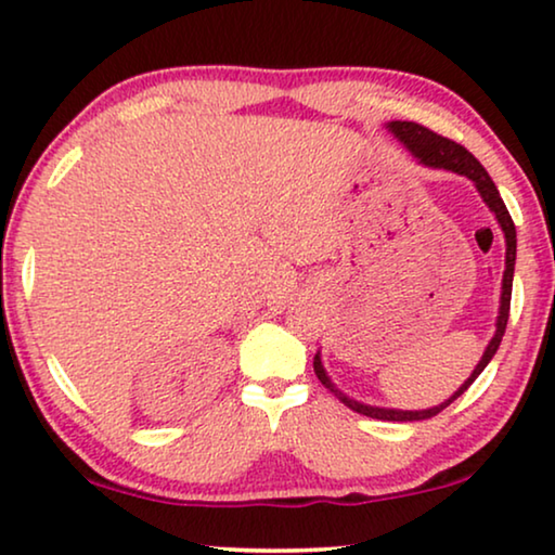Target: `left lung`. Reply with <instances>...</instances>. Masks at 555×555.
Segmentation results:
<instances>
[{
  "instance_id": "left-lung-1",
  "label": "left lung",
  "mask_w": 555,
  "mask_h": 555,
  "mask_svg": "<svg viewBox=\"0 0 555 555\" xmlns=\"http://www.w3.org/2000/svg\"><path fill=\"white\" fill-rule=\"evenodd\" d=\"M388 129H391L393 134L399 137L403 144H406V149H409L413 156H418L421 162L428 164V167L451 169V171L463 173V177H468L470 181H474L476 189L483 196V202L489 204V209L495 214V219H499L503 234H506V271H503L501 313H499V324H495V334L491 338L489 349H486V353H483V359L478 361V366L474 369V374L468 376V382L463 384L459 391L451 396L449 401H443L441 406H434V409H426V411H393V409L363 406V403L346 399L341 391H336L334 384L328 382L324 366H321V359L319 357L313 359V371H317L319 382L324 384L328 391H334L338 396V401H344L351 411L363 413V416H371V418H378V421H424V418L436 416V413H441L446 406H451V403L456 401L459 396L466 391L470 384L476 382L478 374H481V371L489 366V361L493 359V353L499 351L501 338H503V334H506L508 313H511V288H514V267H516V227H514V219H511V214L506 209V204H503L499 189H495V184H493L491 177H489V171L481 167V162H478L476 156L470 154L466 146L456 144L449 137L436 134V131H431L428 127H424V124H416V121H391V124H388Z\"/></svg>"
}]
</instances>
